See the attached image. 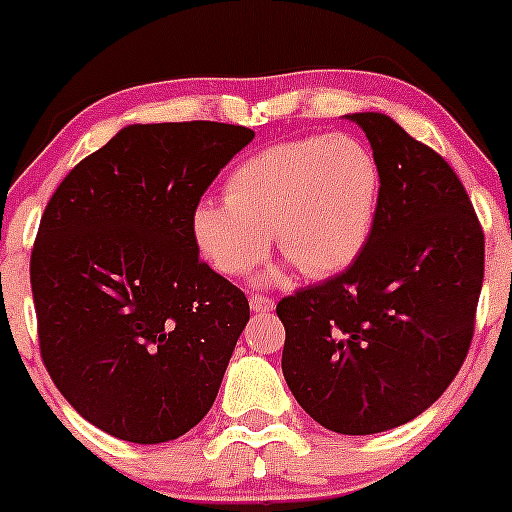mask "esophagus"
I'll use <instances>...</instances> for the list:
<instances>
[{"label": "esophagus", "mask_w": 512, "mask_h": 512, "mask_svg": "<svg viewBox=\"0 0 512 512\" xmlns=\"http://www.w3.org/2000/svg\"><path fill=\"white\" fill-rule=\"evenodd\" d=\"M250 309L252 312H272L275 309V299L267 297V294H252Z\"/></svg>", "instance_id": "34e87169"}]
</instances>
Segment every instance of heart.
<instances>
[{
	"label": "heart",
	"mask_w": 512,
	"mask_h": 512,
	"mask_svg": "<svg viewBox=\"0 0 512 512\" xmlns=\"http://www.w3.org/2000/svg\"><path fill=\"white\" fill-rule=\"evenodd\" d=\"M374 151L349 133L302 136L252 153L230 173L225 200L193 210V237L227 277L255 270L270 247L307 277H329L364 250L379 210Z\"/></svg>",
	"instance_id": "obj_1"
}]
</instances>
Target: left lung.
Here are the masks:
<instances>
[{
  "instance_id": "obj_1",
  "label": "left lung",
  "mask_w": 512,
  "mask_h": 512,
  "mask_svg": "<svg viewBox=\"0 0 512 512\" xmlns=\"http://www.w3.org/2000/svg\"><path fill=\"white\" fill-rule=\"evenodd\" d=\"M379 160L374 230L342 275L277 304L282 374L324 428L369 436L409 423L466 359L485 240L451 165L384 113H349Z\"/></svg>"
}]
</instances>
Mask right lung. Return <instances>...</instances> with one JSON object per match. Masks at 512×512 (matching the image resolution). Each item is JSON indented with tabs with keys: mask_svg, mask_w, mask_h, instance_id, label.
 Instances as JSON below:
<instances>
[{
	"mask_svg": "<svg viewBox=\"0 0 512 512\" xmlns=\"http://www.w3.org/2000/svg\"><path fill=\"white\" fill-rule=\"evenodd\" d=\"M252 138L215 121L133 123L41 215L29 270L41 359L64 399L121 441H173L218 396L250 304L198 257L193 210Z\"/></svg>",
	"mask_w": 512,
	"mask_h": 512,
	"instance_id": "1",
	"label": "right lung"
}]
</instances>
